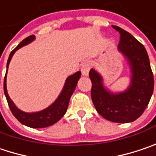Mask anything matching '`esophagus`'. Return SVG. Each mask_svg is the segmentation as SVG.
<instances>
[{"mask_svg":"<svg viewBox=\"0 0 156 156\" xmlns=\"http://www.w3.org/2000/svg\"><path fill=\"white\" fill-rule=\"evenodd\" d=\"M91 69V62H84L81 67V71H82V75L83 76H88L89 74V70Z\"/></svg>","mask_w":156,"mask_h":156,"instance_id":"esophagus-1","label":"esophagus"}]
</instances>
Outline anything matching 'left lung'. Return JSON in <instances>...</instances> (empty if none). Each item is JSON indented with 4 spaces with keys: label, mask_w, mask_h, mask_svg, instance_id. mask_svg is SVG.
Wrapping results in <instances>:
<instances>
[{
    "label": "left lung",
    "mask_w": 156,
    "mask_h": 156,
    "mask_svg": "<svg viewBox=\"0 0 156 156\" xmlns=\"http://www.w3.org/2000/svg\"><path fill=\"white\" fill-rule=\"evenodd\" d=\"M120 34L118 49L127 59L131 70V85L124 92L113 94L105 89L101 75L92 69L91 97L97 112L115 123H130L139 118L148 105L154 92V76L145 47L131 33L112 25Z\"/></svg>",
    "instance_id": "obj_1"
}]
</instances>
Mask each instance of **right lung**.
Segmentation results:
<instances>
[{"mask_svg": "<svg viewBox=\"0 0 156 156\" xmlns=\"http://www.w3.org/2000/svg\"><path fill=\"white\" fill-rule=\"evenodd\" d=\"M34 39H35L34 35H31V36L27 37L26 39H24L23 41L20 42V44L15 48L14 50L11 51V53L9 56L8 62H7V70H8L9 64L10 62V60L12 58L15 52L17 49H19L20 48L27 45L28 43L32 42ZM6 76H7V72L5 75L4 85H3L4 94L9 107L12 114L14 115L15 117L21 124H24L28 127H31V128H45V127H48L52 124H55L56 122H58L66 113L68 105H69V99H70V96L72 95L75 88L77 87L78 79L81 76V72L78 71L75 74L69 76V78L66 79L65 85L63 87L62 93L60 94L59 97L56 99V101L52 105H50L48 108H47L45 109H43L41 111L34 112V113H25V112L21 111L20 109H18L15 106L13 101L10 100V98L9 96L8 92H7Z\"/></svg>", "mask_w": 156, "mask_h": 156, "instance_id": "right-lung-1", "label": "right lung"}]
</instances>
